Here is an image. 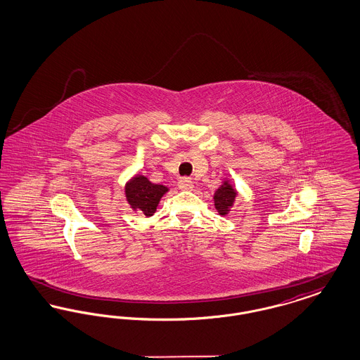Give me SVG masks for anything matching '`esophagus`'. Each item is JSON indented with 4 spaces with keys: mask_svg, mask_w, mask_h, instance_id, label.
<instances>
[{
    "mask_svg": "<svg viewBox=\"0 0 360 360\" xmlns=\"http://www.w3.org/2000/svg\"><path fill=\"white\" fill-rule=\"evenodd\" d=\"M178 186L181 190H193L194 188V184H193V181L188 178V176H184V178H181L179 179V182H178Z\"/></svg>",
    "mask_w": 360,
    "mask_h": 360,
    "instance_id": "34e87169",
    "label": "esophagus"
}]
</instances>
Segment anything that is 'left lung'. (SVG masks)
Here are the masks:
<instances>
[{
	"label": "left lung",
	"instance_id": "left-lung-1",
	"mask_svg": "<svg viewBox=\"0 0 360 360\" xmlns=\"http://www.w3.org/2000/svg\"><path fill=\"white\" fill-rule=\"evenodd\" d=\"M235 197H236V190L232 188L228 182H224V185L216 190L214 197H213L214 198V206H216V209L219 210V213L221 216L229 212L231 206L233 205Z\"/></svg>",
	"mask_w": 360,
	"mask_h": 360
}]
</instances>
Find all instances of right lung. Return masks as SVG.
Returning <instances> with one entry per match:
<instances>
[{"instance_id": "right-lung-1", "label": "right lung", "mask_w": 360, "mask_h": 360, "mask_svg": "<svg viewBox=\"0 0 360 360\" xmlns=\"http://www.w3.org/2000/svg\"><path fill=\"white\" fill-rule=\"evenodd\" d=\"M169 188L163 185L151 184L146 176L137 175L125 186V195L135 210H139L144 216L150 217L156 210L160 198Z\"/></svg>"}]
</instances>
